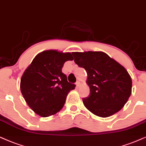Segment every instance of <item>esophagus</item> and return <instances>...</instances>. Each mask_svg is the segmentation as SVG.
Wrapping results in <instances>:
<instances>
[{"label": "esophagus", "mask_w": 146, "mask_h": 146, "mask_svg": "<svg viewBox=\"0 0 146 146\" xmlns=\"http://www.w3.org/2000/svg\"><path fill=\"white\" fill-rule=\"evenodd\" d=\"M81 86V83H80V82H79V81H77V82H76V86H77V88H79V86Z\"/></svg>", "instance_id": "obj_1"}]
</instances>
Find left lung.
<instances>
[{
	"label": "left lung",
	"instance_id": "8db88e82",
	"mask_svg": "<svg viewBox=\"0 0 146 146\" xmlns=\"http://www.w3.org/2000/svg\"><path fill=\"white\" fill-rule=\"evenodd\" d=\"M74 61L88 74L89 96L84 106L95 115L108 117L117 113L131 94L132 81L125 67L103 52H73Z\"/></svg>",
	"mask_w": 146,
	"mask_h": 146
}]
</instances>
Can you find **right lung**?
I'll list each match as a JSON object with an SVG mask.
<instances>
[{"instance_id": "obj_1", "label": "right lung", "mask_w": 146, "mask_h": 146, "mask_svg": "<svg viewBox=\"0 0 146 146\" xmlns=\"http://www.w3.org/2000/svg\"><path fill=\"white\" fill-rule=\"evenodd\" d=\"M69 52L46 50L38 54L25 70L20 88L27 104L38 115L47 117L63 107L66 98L75 85L68 82L62 72L64 62L72 60Z\"/></svg>"}]
</instances>
